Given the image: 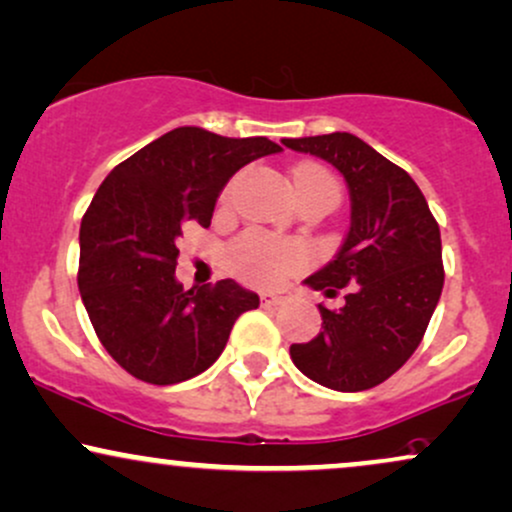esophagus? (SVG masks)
Instances as JSON below:
<instances>
[{
	"label": "esophagus",
	"instance_id": "34e87169",
	"mask_svg": "<svg viewBox=\"0 0 512 512\" xmlns=\"http://www.w3.org/2000/svg\"><path fill=\"white\" fill-rule=\"evenodd\" d=\"M262 305H267V307H274V305H283V303H288V300H291V293L288 291H264L262 295Z\"/></svg>",
	"mask_w": 512,
	"mask_h": 512
}]
</instances>
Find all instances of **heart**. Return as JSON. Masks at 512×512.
Here are the masks:
<instances>
[{
  "label": "heart",
  "mask_w": 512,
  "mask_h": 512,
  "mask_svg": "<svg viewBox=\"0 0 512 512\" xmlns=\"http://www.w3.org/2000/svg\"><path fill=\"white\" fill-rule=\"evenodd\" d=\"M291 178L298 195L326 190L338 197L336 178L322 164H295ZM307 264H310V252L305 245L295 243V240L272 238L262 231L243 233L231 248V269L240 281L252 283V286H279L286 276L303 272Z\"/></svg>",
  "instance_id": "obj_1"
}]
</instances>
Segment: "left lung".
I'll return each instance as SVG.
<instances>
[{"label":"left lung","instance_id":"8db88e82","mask_svg":"<svg viewBox=\"0 0 512 512\" xmlns=\"http://www.w3.org/2000/svg\"><path fill=\"white\" fill-rule=\"evenodd\" d=\"M295 152L334 164L350 190V231L338 255L305 283L341 310L322 312V331L293 343V365L334 391H367L396 374L422 343L443 288L441 231L422 190L353 133L286 138Z\"/></svg>","mask_w":512,"mask_h":512}]
</instances>
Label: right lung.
<instances>
[{"label":"right lung","mask_w":512,"mask_h":512,"mask_svg":"<svg viewBox=\"0 0 512 512\" xmlns=\"http://www.w3.org/2000/svg\"><path fill=\"white\" fill-rule=\"evenodd\" d=\"M281 152L269 138L181 126L114 166L80 221L78 291L97 338L135 379L169 386L217 362L257 293L224 279L183 291L178 238L207 229L240 166Z\"/></svg>","instance_id":"1"}]
</instances>
